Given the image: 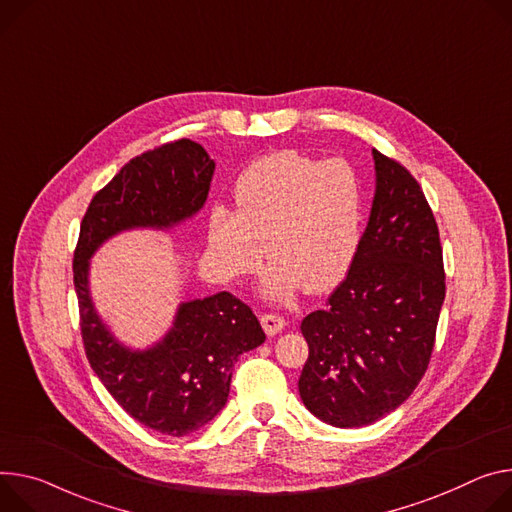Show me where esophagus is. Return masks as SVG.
I'll return each instance as SVG.
<instances>
[{"label":"esophagus","mask_w":512,"mask_h":512,"mask_svg":"<svg viewBox=\"0 0 512 512\" xmlns=\"http://www.w3.org/2000/svg\"><path fill=\"white\" fill-rule=\"evenodd\" d=\"M261 327H263V331L267 335H277V333L284 331L286 320L280 314H275V312H263L261 314Z\"/></svg>","instance_id":"1"}]
</instances>
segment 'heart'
<instances>
[{
	"instance_id": "1",
	"label": "heart",
	"mask_w": 512,
	"mask_h": 512,
	"mask_svg": "<svg viewBox=\"0 0 512 512\" xmlns=\"http://www.w3.org/2000/svg\"><path fill=\"white\" fill-rule=\"evenodd\" d=\"M232 194L235 210L212 206L206 226L208 257L220 275L255 273L263 247L273 261L269 298L286 300L300 288L324 292L347 275L365 222L363 185L347 161L277 151L245 167Z\"/></svg>"
}]
</instances>
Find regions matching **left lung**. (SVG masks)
I'll use <instances>...</instances> for the list:
<instances>
[{
	"label": "left lung",
	"mask_w": 512,
	"mask_h": 512,
	"mask_svg": "<svg viewBox=\"0 0 512 512\" xmlns=\"http://www.w3.org/2000/svg\"><path fill=\"white\" fill-rule=\"evenodd\" d=\"M376 196L359 251L322 310L302 320L306 408L335 427L396 410L423 380L445 300L443 247L412 173L374 149Z\"/></svg>",
	"instance_id": "8db88e82"
}]
</instances>
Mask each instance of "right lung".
Listing matches in <instances>:
<instances>
[{
    "mask_svg": "<svg viewBox=\"0 0 512 512\" xmlns=\"http://www.w3.org/2000/svg\"><path fill=\"white\" fill-rule=\"evenodd\" d=\"M214 161L202 145L179 138L130 159L91 198L73 253L83 349L112 398L141 425L185 437L222 410L232 367L265 333L253 310L218 292L181 304L171 333L149 351H128L108 333L87 290V259L116 232L167 228L196 214L210 190Z\"/></svg>",
    "mask_w": 512,
    "mask_h": 512,
    "instance_id": "obj_1",
    "label": "right lung"
}]
</instances>
